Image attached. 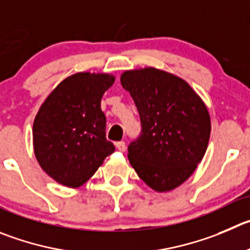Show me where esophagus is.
<instances>
[{
	"label": "esophagus",
	"mask_w": 250,
	"mask_h": 250,
	"mask_svg": "<svg viewBox=\"0 0 250 250\" xmlns=\"http://www.w3.org/2000/svg\"><path fill=\"white\" fill-rule=\"evenodd\" d=\"M116 148H117L120 151H125V142H117V143H116Z\"/></svg>",
	"instance_id": "obj_1"
}]
</instances>
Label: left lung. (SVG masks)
<instances>
[{
	"label": "left lung",
	"instance_id": "8db88e82",
	"mask_svg": "<svg viewBox=\"0 0 250 250\" xmlns=\"http://www.w3.org/2000/svg\"><path fill=\"white\" fill-rule=\"evenodd\" d=\"M121 83L142 123V134L128 146L130 165L154 191L174 190L193 174L206 153L208 108L184 79L157 67L125 70Z\"/></svg>",
	"mask_w": 250,
	"mask_h": 250
}]
</instances>
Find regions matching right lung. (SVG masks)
<instances>
[{"label": "right lung", "instance_id": "add662e5", "mask_svg": "<svg viewBox=\"0 0 250 250\" xmlns=\"http://www.w3.org/2000/svg\"><path fill=\"white\" fill-rule=\"evenodd\" d=\"M106 72H76L49 93L33 122L34 155L58 184L76 188L114 151L106 139L104 93L114 83Z\"/></svg>", "mask_w": 250, "mask_h": 250}]
</instances>
